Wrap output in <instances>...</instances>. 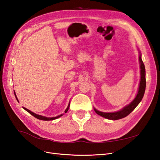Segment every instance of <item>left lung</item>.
Instances as JSON below:
<instances>
[{"mask_svg":"<svg viewBox=\"0 0 160 160\" xmlns=\"http://www.w3.org/2000/svg\"><path fill=\"white\" fill-rule=\"evenodd\" d=\"M140 53V52H139ZM142 55L139 54V61L140 64V75H141V79H140V83L139 86V89L138 94L135 97V99L131 102L129 105L125 106L122 109H121L117 112L113 113H104L101 112L98 110H97L95 108H94V110L98 115H101V117H103L106 119H111V120H118L122 119L125 117H126L129 113H131L132 111L137 107L138 105L140 103V101H142L145 90H146V69H145V65L143 62V61L142 59Z\"/></svg>","mask_w":160,"mask_h":160,"instance_id":"1","label":"left lung"}]
</instances>
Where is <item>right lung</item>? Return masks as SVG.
<instances>
[{"label":"right lung","mask_w":160,"mask_h":160,"mask_svg":"<svg viewBox=\"0 0 160 160\" xmlns=\"http://www.w3.org/2000/svg\"><path fill=\"white\" fill-rule=\"evenodd\" d=\"M14 95H15V98H16L17 100L18 101V99H17V95H16V94H15V92H14ZM69 105H70V104H69L68 107H67V108L66 110L65 111V113H67V111H68V109H69ZM23 109H25L27 111H28V113H29L30 114H31V115H32V116H34V117H35V118H37V119H38L43 120V121H50V120L51 121V120H54V119H57V118H60L61 116L62 115L61 114V115H58V116H57V117H55V118H46V117H45V116H42V115H37V114H36V113H33V112H32V111H31L30 110L27 109L25 108H23Z\"/></svg>","instance_id":"obj_1"}]
</instances>
